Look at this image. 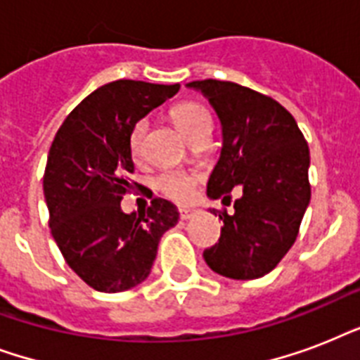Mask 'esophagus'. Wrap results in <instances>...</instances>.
<instances>
[{
    "instance_id": "1",
    "label": "esophagus",
    "mask_w": 360,
    "mask_h": 360,
    "mask_svg": "<svg viewBox=\"0 0 360 360\" xmlns=\"http://www.w3.org/2000/svg\"><path fill=\"white\" fill-rule=\"evenodd\" d=\"M198 213H200L198 209H179L181 220H191L192 217H196Z\"/></svg>"
}]
</instances>
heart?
<instances>
[{
    "mask_svg": "<svg viewBox=\"0 0 360 360\" xmlns=\"http://www.w3.org/2000/svg\"><path fill=\"white\" fill-rule=\"evenodd\" d=\"M169 117L174 121V124L179 129L183 136H186L191 140L192 136L196 134L198 130L211 127V115L205 110V106L198 103H179L175 104ZM143 136H146V124L136 123L132 132H130L129 146L130 153L138 157L141 153V143H143ZM200 175L191 174V172H183V169H169L164 172L157 177V188L162 192L164 196L174 200L177 203L188 202L194 194Z\"/></svg>",
    "mask_w": 360,
    "mask_h": 360,
    "instance_id": "1",
    "label": "heart"
}]
</instances>
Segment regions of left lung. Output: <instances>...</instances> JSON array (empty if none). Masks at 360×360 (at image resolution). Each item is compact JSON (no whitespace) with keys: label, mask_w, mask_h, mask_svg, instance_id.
I'll list each match as a JSON object with an SVG mask.
<instances>
[{"label":"left lung","mask_w":360,"mask_h":360,"mask_svg":"<svg viewBox=\"0 0 360 360\" xmlns=\"http://www.w3.org/2000/svg\"><path fill=\"white\" fill-rule=\"evenodd\" d=\"M207 98L222 127L219 162L207 181V196L243 188L236 213L224 222L219 243L203 252L214 273L254 280L271 273L288 254L310 203V151L293 115L271 97L233 82L186 84Z\"/></svg>","instance_id":"8db88e82"}]
</instances>
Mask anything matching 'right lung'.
Listing matches in <instances>:
<instances>
[{
	"instance_id": "obj_1",
	"label": "right lung",
	"mask_w": 360,
	"mask_h": 360,
	"mask_svg": "<svg viewBox=\"0 0 360 360\" xmlns=\"http://www.w3.org/2000/svg\"><path fill=\"white\" fill-rule=\"evenodd\" d=\"M179 87L110 82L84 98L53 138L42 181L50 230L65 262L93 290L120 293L141 284L160 237L179 220L177 207L162 198L143 214L121 209L136 186L129 177L130 132Z\"/></svg>"
}]
</instances>
